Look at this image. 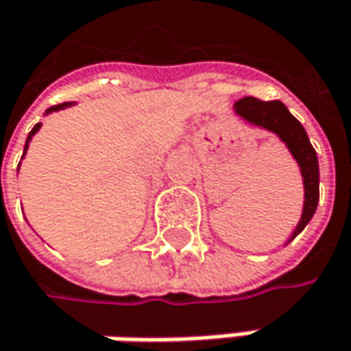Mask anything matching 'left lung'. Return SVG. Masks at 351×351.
<instances>
[{
  "instance_id": "8db88e82",
  "label": "left lung",
  "mask_w": 351,
  "mask_h": 351,
  "mask_svg": "<svg viewBox=\"0 0 351 351\" xmlns=\"http://www.w3.org/2000/svg\"><path fill=\"white\" fill-rule=\"evenodd\" d=\"M234 112L246 121L252 127H261L265 131L275 133L293 155L301 169L303 178V214L299 224L295 226L291 242L313 218L319 202V163H317V154L313 145L309 143V137L303 129V125L289 112L281 101H258L254 97H244L241 101L234 103Z\"/></svg>"
}]
</instances>
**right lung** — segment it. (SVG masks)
<instances>
[{
  "label": "right lung",
  "instance_id": "obj_1",
  "mask_svg": "<svg viewBox=\"0 0 351 351\" xmlns=\"http://www.w3.org/2000/svg\"><path fill=\"white\" fill-rule=\"evenodd\" d=\"M74 103H62V105H54V107H50V109H46V112L44 114H50V112H56V110H62V109H68V107H72ZM40 127H42V123H36L34 125V129L29 131V135H27V139H25V145H23V155H25V152H27V147H29V141H32V137L40 131ZM22 155V159H23ZM22 163V161H20Z\"/></svg>",
  "mask_w": 351,
  "mask_h": 351
}]
</instances>
